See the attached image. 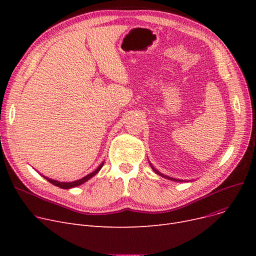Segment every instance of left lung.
I'll use <instances>...</instances> for the list:
<instances>
[{
    "instance_id": "obj_1",
    "label": "left lung",
    "mask_w": 256,
    "mask_h": 256,
    "mask_svg": "<svg viewBox=\"0 0 256 256\" xmlns=\"http://www.w3.org/2000/svg\"><path fill=\"white\" fill-rule=\"evenodd\" d=\"M152 169H154V172H156V173H158V174H160V176H164V178H168V176H163V174H160V172H158V170H156V169H154V167H152ZM170 180H174V178H170ZM180 182H182V180H180Z\"/></svg>"
}]
</instances>
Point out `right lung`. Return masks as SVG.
<instances>
[{
    "label": "right lung",
    "mask_w": 256,
    "mask_h": 256,
    "mask_svg": "<svg viewBox=\"0 0 256 256\" xmlns=\"http://www.w3.org/2000/svg\"><path fill=\"white\" fill-rule=\"evenodd\" d=\"M102 165H104V163L100 164V165L98 167V169H96V171H93L92 173L88 174V176H86L85 178H80V180H76V182H58V180H50V178H46L50 184H55V186L61 188V189H70V188H74V186H80V184H84L85 182H87L88 180H90L92 176H96V174L102 169Z\"/></svg>",
    "instance_id": "right-lung-1"
}]
</instances>
